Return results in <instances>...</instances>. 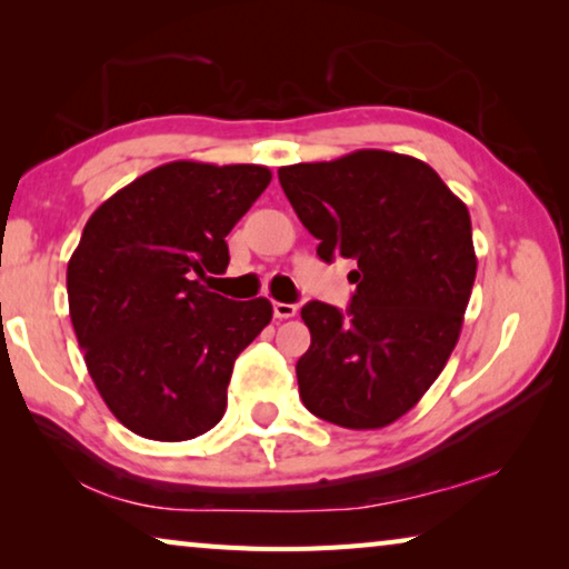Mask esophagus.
<instances>
[{"label": "esophagus", "instance_id": "esophagus-1", "mask_svg": "<svg viewBox=\"0 0 569 569\" xmlns=\"http://www.w3.org/2000/svg\"><path fill=\"white\" fill-rule=\"evenodd\" d=\"M273 316L276 319H293L296 316V306L293 303H281V301H276L273 303Z\"/></svg>", "mask_w": 569, "mask_h": 569}]
</instances>
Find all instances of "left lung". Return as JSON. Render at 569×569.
Here are the masks:
<instances>
[{"mask_svg":"<svg viewBox=\"0 0 569 569\" xmlns=\"http://www.w3.org/2000/svg\"><path fill=\"white\" fill-rule=\"evenodd\" d=\"M321 261L353 258L346 313L308 301L296 363L303 407L346 429L403 417L455 351L477 276L469 210L427 162L356 150L278 170Z\"/></svg>","mask_w":569,"mask_h":569,"instance_id":"8db88e82","label":"left lung"}]
</instances>
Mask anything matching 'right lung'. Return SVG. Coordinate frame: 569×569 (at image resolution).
I'll list each match as a JSON object with an SVG mask.
<instances>
[{
  "label": "right lung",
  "instance_id": "1",
  "mask_svg": "<svg viewBox=\"0 0 569 569\" xmlns=\"http://www.w3.org/2000/svg\"><path fill=\"white\" fill-rule=\"evenodd\" d=\"M271 182L263 166L176 160L94 210L67 263L84 363L122 427L186 441L223 419L238 353L271 323L268 298L230 301L206 286Z\"/></svg>",
  "mask_w": 569,
  "mask_h": 569
}]
</instances>
